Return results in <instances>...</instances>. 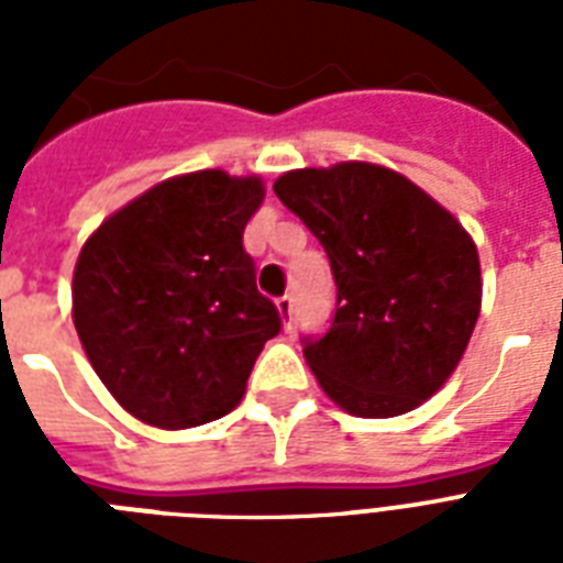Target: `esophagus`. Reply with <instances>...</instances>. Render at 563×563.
<instances>
[{"instance_id":"34e87169","label":"esophagus","mask_w":563,"mask_h":563,"mask_svg":"<svg viewBox=\"0 0 563 563\" xmlns=\"http://www.w3.org/2000/svg\"><path fill=\"white\" fill-rule=\"evenodd\" d=\"M277 309H280L283 324L291 327V312H295V295H291V291L280 295V298H277Z\"/></svg>"}]
</instances>
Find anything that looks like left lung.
Segmentation results:
<instances>
[{
  "label": "left lung",
  "instance_id": "1",
  "mask_svg": "<svg viewBox=\"0 0 563 563\" xmlns=\"http://www.w3.org/2000/svg\"><path fill=\"white\" fill-rule=\"evenodd\" d=\"M274 192L327 251L335 309L303 335L318 383L356 418H394L453 374L479 318V254L411 180L371 163L283 175Z\"/></svg>",
  "mask_w": 563,
  "mask_h": 563
}]
</instances>
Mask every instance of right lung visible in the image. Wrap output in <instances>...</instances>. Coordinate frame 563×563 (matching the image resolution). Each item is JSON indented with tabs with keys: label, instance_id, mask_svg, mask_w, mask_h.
<instances>
[{
	"label": "right lung",
	"instance_id": "1",
	"mask_svg": "<svg viewBox=\"0 0 563 563\" xmlns=\"http://www.w3.org/2000/svg\"><path fill=\"white\" fill-rule=\"evenodd\" d=\"M260 178L219 169L172 178L113 212L84 245L73 321L99 379L163 429L228 415L280 309L256 289L242 245Z\"/></svg>",
	"mask_w": 563,
	"mask_h": 563
}]
</instances>
